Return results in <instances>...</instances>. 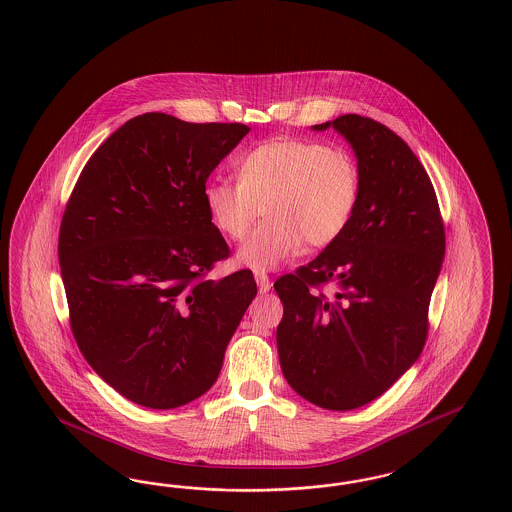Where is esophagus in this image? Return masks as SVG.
Wrapping results in <instances>:
<instances>
[{"label":"esophagus","mask_w":512,"mask_h":512,"mask_svg":"<svg viewBox=\"0 0 512 512\" xmlns=\"http://www.w3.org/2000/svg\"><path fill=\"white\" fill-rule=\"evenodd\" d=\"M255 282H257V287H259V291L261 293H266V291H270V278L266 276V272H261V270H257L255 272Z\"/></svg>","instance_id":"1"}]
</instances>
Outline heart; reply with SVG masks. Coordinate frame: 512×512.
<instances>
[{
	"label": "heart",
	"mask_w": 512,
	"mask_h": 512,
	"mask_svg": "<svg viewBox=\"0 0 512 512\" xmlns=\"http://www.w3.org/2000/svg\"><path fill=\"white\" fill-rule=\"evenodd\" d=\"M362 194L356 156L335 144L308 139H272L251 148L238 162V181L215 179L205 186V205L217 230L246 238L238 265L274 270L299 255L335 244L352 223Z\"/></svg>",
	"instance_id": "obj_1"
}]
</instances>
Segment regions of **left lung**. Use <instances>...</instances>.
I'll return each instance as SVG.
<instances>
[{
    "mask_svg": "<svg viewBox=\"0 0 512 512\" xmlns=\"http://www.w3.org/2000/svg\"><path fill=\"white\" fill-rule=\"evenodd\" d=\"M328 127L356 154L360 204L335 244L276 280L284 303L276 341L291 389L347 411L381 396L419 358L446 232L425 167L394 131L358 114L314 125Z\"/></svg>",
    "mask_w": 512,
    "mask_h": 512,
    "instance_id": "obj_1",
    "label": "left lung"
}]
</instances>
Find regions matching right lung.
Instances as JSON below:
<instances>
[{"label": "right lung", "instance_id": "1", "mask_svg": "<svg viewBox=\"0 0 512 512\" xmlns=\"http://www.w3.org/2000/svg\"><path fill=\"white\" fill-rule=\"evenodd\" d=\"M249 133L148 112L104 141L62 215L59 263L87 364L127 400L184 406L213 387L257 295L251 270L205 278L230 255L205 183Z\"/></svg>", "mask_w": 512, "mask_h": 512}]
</instances>
